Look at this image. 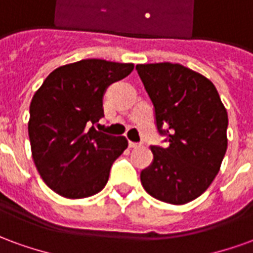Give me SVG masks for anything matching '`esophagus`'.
Wrapping results in <instances>:
<instances>
[{
  "instance_id": "obj_1",
  "label": "esophagus",
  "mask_w": 253,
  "mask_h": 253,
  "mask_svg": "<svg viewBox=\"0 0 253 253\" xmlns=\"http://www.w3.org/2000/svg\"><path fill=\"white\" fill-rule=\"evenodd\" d=\"M139 146H141V145H139V143H137V142H131V141L128 142V148L137 149V148H139Z\"/></svg>"
}]
</instances>
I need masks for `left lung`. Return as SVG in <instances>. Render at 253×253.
Masks as SVG:
<instances>
[{
    "label": "left lung",
    "instance_id": "obj_1",
    "mask_svg": "<svg viewBox=\"0 0 253 253\" xmlns=\"http://www.w3.org/2000/svg\"><path fill=\"white\" fill-rule=\"evenodd\" d=\"M168 146H152L153 163L141 172L156 199L184 205L201 196L219 172L228 149V112L214 84L179 63L137 65Z\"/></svg>",
    "mask_w": 253,
    "mask_h": 253
}]
</instances>
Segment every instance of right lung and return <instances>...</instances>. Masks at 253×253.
I'll list each match as a JSON object with an SVG mask.
<instances>
[{
	"label": "right lung",
	"instance_id": "right-lung-1",
	"mask_svg": "<svg viewBox=\"0 0 253 253\" xmlns=\"http://www.w3.org/2000/svg\"><path fill=\"white\" fill-rule=\"evenodd\" d=\"M132 63L83 59L51 72L30 105L32 159L43 181L61 196L81 199L97 194L112 163L127 148L125 137L97 131L110 84L132 72Z\"/></svg>",
	"mask_w": 253,
	"mask_h": 253
}]
</instances>
